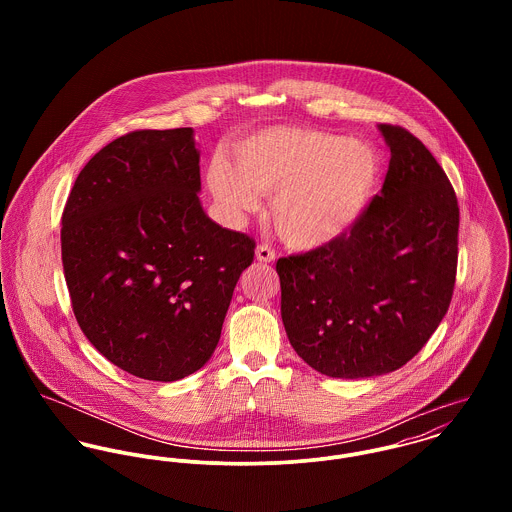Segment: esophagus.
Masks as SVG:
<instances>
[{
	"instance_id": "esophagus-1",
	"label": "esophagus",
	"mask_w": 512,
	"mask_h": 512,
	"mask_svg": "<svg viewBox=\"0 0 512 512\" xmlns=\"http://www.w3.org/2000/svg\"><path fill=\"white\" fill-rule=\"evenodd\" d=\"M256 260H258V262H264V264H270V262L276 260V250L270 248L268 244H260V246L256 248Z\"/></svg>"
}]
</instances>
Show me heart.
I'll list each match as a JSON object with an SVG mask.
<instances>
[{
  "mask_svg": "<svg viewBox=\"0 0 512 512\" xmlns=\"http://www.w3.org/2000/svg\"><path fill=\"white\" fill-rule=\"evenodd\" d=\"M380 179V155L366 142L313 128L262 130L234 151V165L217 157L207 173L215 199L240 219L272 197L270 220L297 250L327 246L365 213Z\"/></svg>",
  "mask_w": 512,
  "mask_h": 512,
  "instance_id": "b5f03b06",
  "label": "heart"
}]
</instances>
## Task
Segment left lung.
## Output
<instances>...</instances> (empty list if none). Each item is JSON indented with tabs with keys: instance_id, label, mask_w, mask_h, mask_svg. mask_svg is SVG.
<instances>
[{
	"instance_id": "left-lung-1",
	"label": "left lung",
	"mask_w": 512,
	"mask_h": 512,
	"mask_svg": "<svg viewBox=\"0 0 512 512\" xmlns=\"http://www.w3.org/2000/svg\"><path fill=\"white\" fill-rule=\"evenodd\" d=\"M378 128L390 165L361 219L339 240L276 264L288 339L307 365L333 378L406 365L438 329L455 286V191L416 136Z\"/></svg>"
}]
</instances>
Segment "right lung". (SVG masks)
<instances>
[{"label": "right lung", "instance_id": "1", "mask_svg": "<svg viewBox=\"0 0 512 512\" xmlns=\"http://www.w3.org/2000/svg\"><path fill=\"white\" fill-rule=\"evenodd\" d=\"M191 128L136 130L78 173L61 250L74 317L110 363L157 382L205 365L256 242L201 207Z\"/></svg>", "mask_w": 512, "mask_h": 512}]
</instances>
